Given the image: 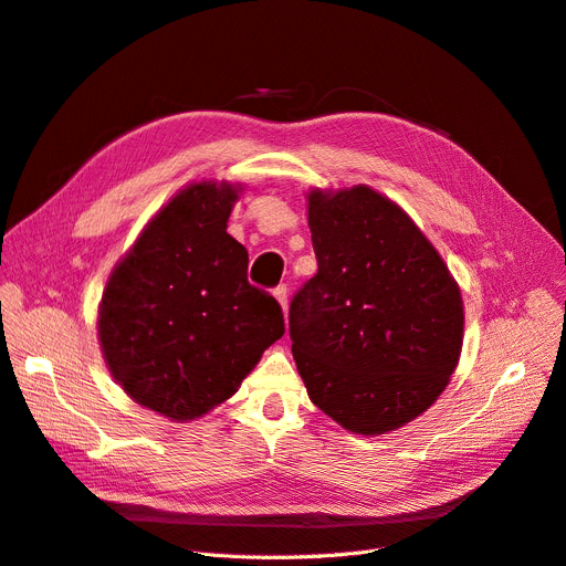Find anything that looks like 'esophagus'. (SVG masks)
<instances>
[{
	"mask_svg": "<svg viewBox=\"0 0 566 566\" xmlns=\"http://www.w3.org/2000/svg\"><path fill=\"white\" fill-rule=\"evenodd\" d=\"M274 297L279 300V304L283 306V313H285L287 311V287H285V283L274 287Z\"/></svg>",
	"mask_w": 566,
	"mask_h": 566,
	"instance_id": "esophagus-1",
	"label": "esophagus"
}]
</instances>
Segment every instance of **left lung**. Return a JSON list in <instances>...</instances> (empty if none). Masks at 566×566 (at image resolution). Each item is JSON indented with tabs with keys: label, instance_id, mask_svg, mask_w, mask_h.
<instances>
[{
	"label": "left lung",
	"instance_id": "1",
	"mask_svg": "<svg viewBox=\"0 0 566 566\" xmlns=\"http://www.w3.org/2000/svg\"><path fill=\"white\" fill-rule=\"evenodd\" d=\"M318 274L290 302L311 401L355 434L413 420L446 390L462 350L460 287L395 201L367 186L313 190Z\"/></svg>",
	"mask_w": 566,
	"mask_h": 566
}]
</instances>
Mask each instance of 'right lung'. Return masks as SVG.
<instances>
[{
    "instance_id": "obj_1",
    "label": "right lung",
    "mask_w": 566,
    "mask_h": 566,
    "mask_svg": "<svg viewBox=\"0 0 566 566\" xmlns=\"http://www.w3.org/2000/svg\"><path fill=\"white\" fill-rule=\"evenodd\" d=\"M237 192L230 184L180 190L104 290L97 325L113 378L171 420L232 397L285 332L281 304L248 283V251L228 234Z\"/></svg>"
}]
</instances>
